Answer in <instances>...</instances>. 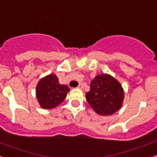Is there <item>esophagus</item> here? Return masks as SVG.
<instances>
[{"label":"esophagus","mask_w":157,"mask_h":157,"mask_svg":"<svg viewBox=\"0 0 157 157\" xmlns=\"http://www.w3.org/2000/svg\"><path fill=\"white\" fill-rule=\"evenodd\" d=\"M78 88L80 89V90H82V89H83V84H82V83H79V85H78Z\"/></svg>","instance_id":"34e87169"}]
</instances>
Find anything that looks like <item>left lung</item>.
I'll return each instance as SVG.
<instances>
[{"label": "left lung", "mask_w": 157, "mask_h": 157, "mask_svg": "<svg viewBox=\"0 0 157 157\" xmlns=\"http://www.w3.org/2000/svg\"><path fill=\"white\" fill-rule=\"evenodd\" d=\"M89 105L98 115L111 116L121 108L124 99L123 89L117 80L108 74L97 75L86 94Z\"/></svg>", "instance_id": "1"}]
</instances>
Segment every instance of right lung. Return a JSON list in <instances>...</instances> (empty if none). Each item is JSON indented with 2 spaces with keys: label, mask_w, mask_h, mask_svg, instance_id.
I'll list each match as a JSON object with an SVG mask.
<instances>
[{
  "label": "right lung",
  "mask_w": 157,
  "mask_h": 157,
  "mask_svg": "<svg viewBox=\"0 0 157 157\" xmlns=\"http://www.w3.org/2000/svg\"><path fill=\"white\" fill-rule=\"evenodd\" d=\"M70 91L67 86L59 83L56 75L42 78L36 87V97L40 106L44 109H52L61 103Z\"/></svg>",
  "instance_id": "1"
}]
</instances>
